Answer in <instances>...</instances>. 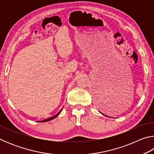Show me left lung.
Returning a JSON list of instances; mask_svg holds the SVG:
<instances>
[{
  "label": "left lung",
  "mask_w": 154,
  "mask_h": 154,
  "mask_svg": "<svg viewBox=\"0 0 154 154\" xmlns=\"http://www.w3.org/2000/svg\"><path fill=\"white\" fill-rule=\"evenodd\" d=\"M96 104H97L98 106H99V108L102 109L106 108V106H107L108 108V106H109V105H111V103H109L108 100H106V98L100 96H99L98 98H96Z\"/></svg>",
  "instance_id": "1"
}]
</instances>
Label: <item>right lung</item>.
<instances>
[{
	"mask_svg": "<svg viewBox=\"0 0 154 154\" xmlns=\"http://www.w3.org/2000/svg\"><path fill=\"white\" fill-rule=\"evenodd\" d=\"M62 110V109H61V110L60 111L58 112V113L56 115V116H53V117H51V118H48V119H45V120H43V121H38V122H45L50 121V120H51V119H54V118H56V117H58V115L61 113Z\"/></svg>",
	"mask_w": 154,
	"mask_h": 154,
	"instance_id": "add662e5",
	"label": "right lung"
}]
</instances>
